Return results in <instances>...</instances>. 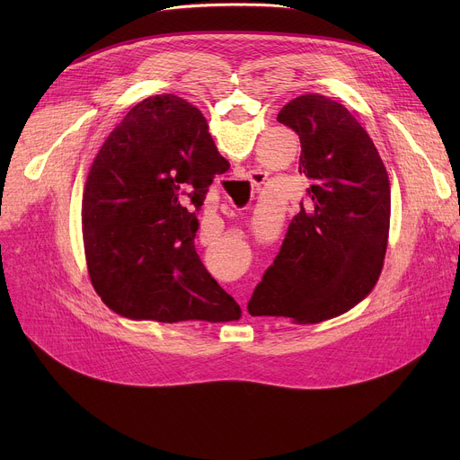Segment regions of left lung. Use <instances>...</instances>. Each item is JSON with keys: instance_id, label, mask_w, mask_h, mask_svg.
Segmentation results:
<instances>
[{"instance_id": "1", "label": "left lung", "mask_w": 460, "mask_h": 460, "mask_svg": "<svg viewBox=\"0 0 460 460\" xmlns=\"http://www.w3.org/2000/svg\"><path fill=\"white\" fill-rule=\"evenodd\" d=\"M278 120L298 134V172L311 186L248 311L317 324L347 313L378 281L390 233V177L364 127L328 96H296Z\"/></svg>"}]
</instances>
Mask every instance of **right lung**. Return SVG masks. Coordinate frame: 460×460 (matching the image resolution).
Listing matches in <instances>:
<instances>
[{
  "instance_id": "right-lung-1",
  "label": "right lung",
  "mask_w": 460,
  "mask_h": 460,
  "mask_svg": "<svg viewBox=\"0 0 460 460\" xmlns=\"http://www.w3.org/2000/svg\"><path fill=\"white\" fill-rule=\"evenodd\" d=\"M226 169L207 119L181 96H149L115 127L82 201L87 270L108 307L158 323L240 319L193 248L205 193Z\"/></svg>"
}]
</instances>
